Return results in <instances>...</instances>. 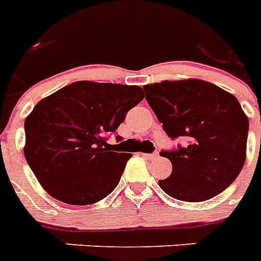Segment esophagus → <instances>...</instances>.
I'll use <instances>...</instances> for the list:
<instances>
[{
  "mask_svg": "<svg viewBox=\"0 0 261 261\" xmlns=\"http://www.w3.org/2000/svg\"><path fill=\"white\" fill-rule=\"evenodd\" d=\"M143 155H145L147 160L152 161V160H156V158L160 156V154H158V151H155V152H151V154H143Z\"/></svg>",
  "mask_w": 261,
  "mask_h": 261,
  "instance_id": "obj_1",
  "label": "esophagus"
}]
</instances>
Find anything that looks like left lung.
<instances>
[{"label": "left lung", "mask_w": 261, "mask_h": 261, "mask_svg": "<svg viewBox=\"0 0 261 261\" xmlns=\"http://www.w3.org/2000/svg\"><path fill=\"white\" fill-rule=\"evenodd\" d=\"M146 100L171 139L188 145L162 150L173 165L161 189L179 201L217 196L237 178L245 162L249 122L236 97L204 80L162 82L143 87Z\"/></svg>", "instance_id": "left-lung-1"}]
</instances>
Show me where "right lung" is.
<instances>
[{
	"mask_svg": "<svg viewBox=\"0 0 261 261\" xmlns=\"http://www.w3.org/2000/svg\"><path fill=\"white\" fill-rule=\"evenodd\" d=\"M143 97L138 86L76 82L40 100L25 119L24 154L42 188L71 205L109 196L133 154L110 151L107 139Z\"/></svg>",
	"mask_w": 261,
	"mask_h": 261,
	"instance_id": "1",
	"label": "right lung"
}]
</instances>
